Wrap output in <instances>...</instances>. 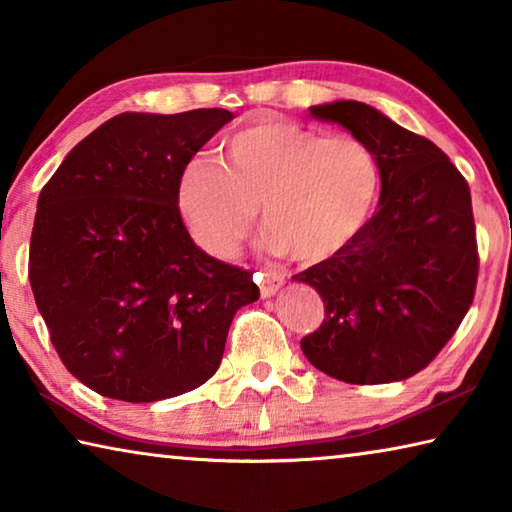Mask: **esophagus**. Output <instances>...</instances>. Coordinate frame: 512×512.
Wrapping results in <instances>:
<instances>
[{
	"instance_id": "1",
	"label": "esophagus",
	"mask_w": 512,
	"mask_h": 512,
	"mask_svg": "<svg viewBox=\"0 0 512 512\" xmlns=\"http://www.w3.org/2000/svg\"><path fill=\"white\" fill-rule=\"evenodd\" d=\"M257 282H259V293H262V298H271L275 296L280 287L284 284V275L277 273V271H266V273H257Z\"/></svg>"
}]
</instances>
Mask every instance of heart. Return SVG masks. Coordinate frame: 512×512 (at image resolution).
Segmentation results:
<instances>
[{
	"label": "heart",
	"mask_w": 512,
	"mask_h": 512,
	"mask_svg": "<svg viewBox=\"0 0 512 512\" xmlns=\"http://www.w3.org/2000/svg\"><path fill=\"white\" fill-rule=\"evenodd\" d=\"M375 153L352 135L262 121L225 144L221 160L196 158L178 178L176 203L196 244L232 257L259 207L264 246L305 264L341 255L377 207Z\"/></svg>",
	"instance_id": "heart-1"
}]
</instances>
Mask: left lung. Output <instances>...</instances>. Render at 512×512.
Returning <instances> with one entry per match:
<instances>
[{
	"label": "left lung",
	"mask_w": 512,
	"mask_h": 512,
	"mask_svg": "<svg viewBox=\"0 0 512 512\" xmlns=\"http://www.w3.org/2000/svg\"><path fill=\"white\" fill-rule=\"evenodd\" d=\"M375 153L377 212L343 250L293 275L325 318L300 341L309 363L345 384L413 377L445 348L472 305L479 253L472 196L447 155L361 101L311 106Z\"/></svg>",
	"instance_id": "left-lung-1"
}]
</instances>
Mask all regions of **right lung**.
<instances>
[{
    "label": "right lung",
    "instance_id": "right-lung-1",
    "mask_svg": "<svg viewBox=\"0 0 512 512\" xmlns=\"http://www.w3.org/2000/svg\"><path fill=\"white\" fill-rule=\"evenodd\" d=\"M223 108L121 112L67 153L38 198L29 280L65 368L103 397L158 402L219 368L253 273L198 248L178 212L189 160Z\"/></svg>",
    "mask_w": 512,
    "mask_h": 512
}]
</instances>
